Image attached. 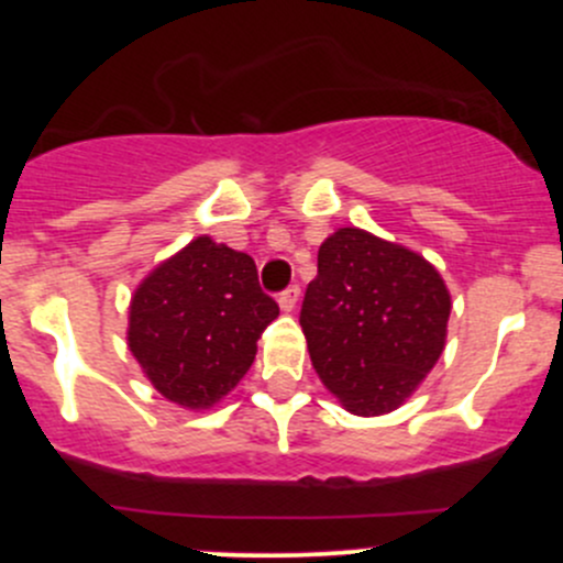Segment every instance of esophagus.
Listing matches in <instances>:
<instances>
[{
	"label": "esophagus",
	"instance_id": "esophagus-1",
	"mask_svg": "<svg viewBox=\"0 0 563 563\" xmlns=\"http://www.w3.org/2000/svg\"><path fill=\"white\" fill-rule=\"evenodd\" d=\"M299 286L297 283H294V286H288L286 291H280V297H277V302H280V308L286 310V313H291L294 308H297V302H299Z\"/></svg>",
	"mask_w": 563,
	"mask_h": 563
}]
</instances>
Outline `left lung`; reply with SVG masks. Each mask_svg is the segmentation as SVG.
Listing matches in <instances>:
<instances>
[{
    "mask_svg": "<svg viewBox=\"0 0 563 563\" xmlns=\"http://www.w3.org/2000/svg\"><path fill=\"white\" fill-rule=\"evenodd\" d=\"M450 291L411 250L360 229L318 247L299 323L316 373L351 413L395 411L444 351Z\"/></svg>",
    "mask_w": 563,
    "mask_h": 563,
    "instance_id": "obj_1",
    "label": "left lung"
}]
</instances>
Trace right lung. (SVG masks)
<instances>
[{
	"instance_id": "add662e5",
	"label": "right lung",
	"mask_w": 563,
	"mask_h": 563,
	"mask_svg": "<svg viewBox=\"0 0 563 563\" xmlns=\"http://www.w3.org/2000/svg\"><path fill=\"white\" fill-rule=\"evenodd\" d=\"M277 313L247 253L198 236L139 286L128 343L163 397L207 408L250 371Z\"/></svg>"
}]
</instances>
